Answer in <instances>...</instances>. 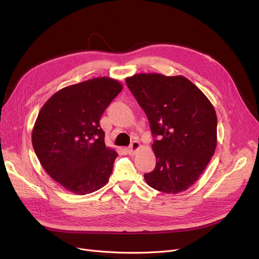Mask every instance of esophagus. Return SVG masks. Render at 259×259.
Segmentation results:
<instances>
[{
  "label": "esophagus",
  "mask_w": 259,
  "mask_h": 259,
  "mask_svg": "<svg viewBox=\"0 0 259 259\" xmlns=\"http://www.w3.org/2000/svg\"><path fill=\"white\" fill-rule=\"evenodd\" d=\"M141 148V144L138 142V141H133L130 145V147H128L126 150L127 152L130 154V155H133L135 152H137L139 149Z\"/></svg>",
  "instance_id": "1"
}]
</instances>
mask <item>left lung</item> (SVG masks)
<instances>
[{
    "label": "left lung",
    "instance_id": "left-lung-1",
    "mask_svg": "<svg viewBox=\"0 0 259 259\" xmlns=\"http://www.w3.org/2000/svg\"><path fill=\"white\" fill-rule=\"evenodd\" d=\"M126 84L145 111L153 137L155 169L144 175L157 191L176 194L191 187L206 169L217 144L213 105L183 75L139 73Z\"/></svg>",
    "mask_w": 259,
    "mask_h": 259
}]
</instances>
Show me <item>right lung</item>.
Listing matches in <instances>:
<instances>
[{
    "instance_id": "right-lung-1",
    "label": "right lung",
    "mask_w": 259,
    "mask_h": 259,
    "mask_svg": "<svg viewBox=\"0 0 259 259\" xmlns=\"http://www.w3.org/2000/svg\"><path fill=\"white\" fill-rule=\"evenodd\" d=\"M122 85L102 76L65 87L40 109L32 129L34 152L51 179L77 195L104 187L117 152L106 147L100 119Z\"/></svg>"
}]
</instances>
